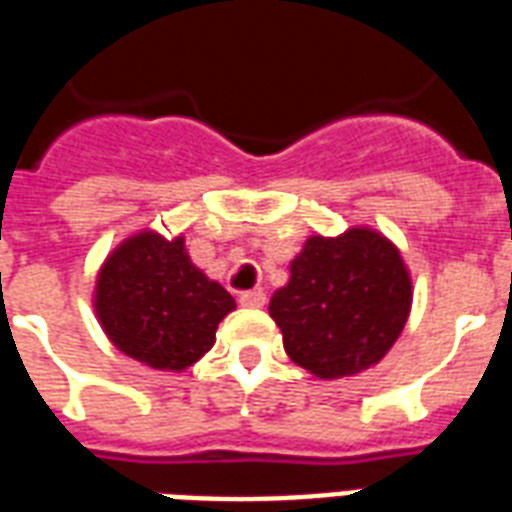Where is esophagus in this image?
<instances>
[{
	"label": "esophagus",
	"mask_w": 512,
	"mask_h": 512,
	"mask_svg": "<svg viewBox=\"0 0 512 512\" xmlns=\"http://www.w3.org/2000/svg\"><path fill=\"white\" fill-rule=\"evenodd\" d=\"M239 303L247 308H263L265 306V292L263 290H247L239 295Z\"/></svg>",
	"instance_id": "obj_1"
}]
</instances>
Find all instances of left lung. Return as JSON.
<instances>
[{
	"instance_id": "obj_1",
	"label": "left lung",
	"mask_w": 512,
	"mask_h": 512,
	"mask_svg": "<svg viewBox=\"0 0 512 512\" xmlns=\"http://www.w3.org/2000/svg\"><path fill=\"white\" fill-rule=\"evenodd\" d=\"M271 319L284 351L317 378L354 376L376 365L403 333L411 311L405 263L376 230L306 241L290 282L273 292Z\"/></svg>"
}]
</instances>
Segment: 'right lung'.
Masks as SVG:
<instances>
[{
    "instance_id": "1",
    "label": "right lung",
    "mask_w": 512,
    "mask_h": 512,
    "mask_svg": "<svg viewBox=\"0 0 512 512\" xmlns=\"http://www.w3.org/2000/svg\"><path fill=\"white\" fill-rule=\"evenodd\" d=\"M236 300L209 282L185 239L139 233L99 273L96 311L117 349L158 370H185L214 346L217 325Z\"/></svg>"
}]
</instances>
